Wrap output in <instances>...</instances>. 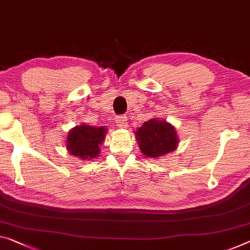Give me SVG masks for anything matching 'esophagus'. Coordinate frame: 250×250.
I'll use <instances>...</instances> for the list:
<instances>
[{
    "instance_id": "esophagus-1",
    "label": "esophagus",
    "mask_w": 250,
    "mask_h": 250,
    "mask_svg": "<svg viewBox=\"0 0 250 250\" xmlns=\"http://www.w3.org/2000/svg\"><path fill=\"white\" fill-rule=\"evenodd\" d=\"M116 125L121 128H125L127 126V117L125 115H120L116 117Z\"/></svg>"
}]
</instances>
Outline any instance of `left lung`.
Returning a JSON list of instances; mask_svg holds the SVG:
<instances>
[{"instance_id":"1","label":"left lung","mask_w":250,"mask_h":250,"mask_svg":"<svg viewBox=\"0 0 250 250\" xmlns=\"http://www.w3.org/2000/svg\"><path fill=\"white\" fill-rule=\"evenodd\" d=\"M138 145L145 156L157 157L175 149L178 137L168 123L152 118L135 132Z\"/></svg>"}]
</instances>
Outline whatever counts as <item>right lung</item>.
<instances>
[{
	"mask_svg": "<svg viewBox=\"0 0 250 250\" xmlns=\"http://www.w3.org/2000/svg\"><path fill=\"white\" fill-rule=\"evenodd\" d=\"M107 129L80 125L72 128L67 137V148L71 155L83 160H90L99 154Z\"/></svg>",
	"mask_w": 250,
	"mask_h": 250,
	"instance_id": "obj_1",
	"label": "right lung"
}]
</instances>
